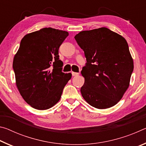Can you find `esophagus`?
Here are the masks:
<instances>
[{"label":"esophagus","instance_id":"obj_1","mask_svg":"<svg viewBox=\"0 0 146 146\" xmlns=\"http://www.w3.org/2000/svg\"><path fill=\"white\" fill-rule=\"evenodd\" d=\"M72 75L73 76H77L79 75V73H76V72H72Z\"/></svg>","mask_w":146,"mask_h":146}]
</instances>
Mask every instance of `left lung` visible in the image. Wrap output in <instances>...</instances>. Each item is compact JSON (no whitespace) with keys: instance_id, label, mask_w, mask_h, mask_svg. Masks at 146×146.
I'll return each mask as SVG.
<instances>
[{"instance_id":"left-lung-1","label":"left lung","mask_w":146,"mask_h":146,"mask_svg":"<svg viewBox=\"0 0 146 146\" xmlns=\"http://www.w3.org/2000/svg\"><path fill=\"white\" fill-rule=\"evenodd\" d=\"M75 38L87 60L81 71L82 97L97 109L117 104L129 87L134 68L127 41L107 28L81 31Z\"/></svg>"}]
</instances>
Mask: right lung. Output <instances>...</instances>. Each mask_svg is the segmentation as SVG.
Instances as JSON below:
<instances>
[{
  "instance_id": "add662e5",
  "label": "right lung",
  "mask_w": 146,
  "mask_h": 146,
  "mask_svg": "<svg viewBox=\"0 0 146 146\" xmlns=\"http://www.w3.org/2000/svg\"><path fill=\"white\" fill-rule=\"evenodd\" d=\"M68 32L51 28L26 35L15 55L13 68L16 85L24 100L32 108L46 110L60 99L71 73L62 71L59 47Z\"/></svg>"
}]
</instances>
